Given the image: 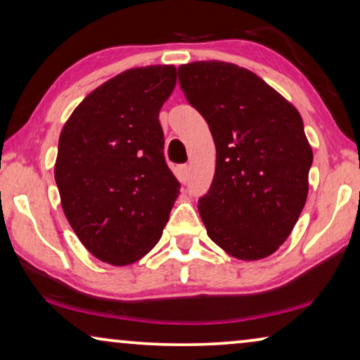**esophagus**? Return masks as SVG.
I'll return each mask as SVG.
<instances>
[{
	"instance_id": "34e87169",
	"label": "esophagus",
	"mask_w": 360,
	"mask_h": 360,
	"mask_svg": "<svg viewBox=\"0 0 360 360\" xmlns=\"http://www.w3.org/2000/svg\"><path fill=\"white\" fill-rule=\"evenodd\" d=\"M176 176H179V179L184 181L188 180V176H190V167L188 165H180L179 169H176Z\"/></svg>"
}]
</instances>
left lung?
Listing matches in <instances>:
<instances>
[{"label": "left lung", "instance_id": "1", "mask_svg": "<svg viewBox=\"0 0 360 360\" xmlns=\"http://www.w3.org/2000/svg\"><path fill=\"white\" fill-rule=\"evenodd\" d=\"M179 83L216 146L213 184L198 198L206 233L234 257H267L292 233L307 201L313 152L302 116L234 63L180 65Z\"/></svg>", "mask_w": 360, "mask_h": 360}]
</instances>
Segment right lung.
I'll return each mask as SVG.
<instances>
[{"mask_svg": "<svg viewBox=\"0 0 360 360\" xmlns=\"http://www.w3.org/2000/svg\"><path fill=\"white\" fill-rule=\"evenodd\" d=\"M175 82L174 65L131 68L91 91L63 126L56 162L63 213L103 262L127 265L149 252L180 193L159 121Z\"/></svg>", "mask_w": 360, "mask_h": 360, "instance_id": "1", "label": "right lung"}]
</instances>
